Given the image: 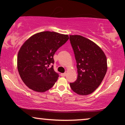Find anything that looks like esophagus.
<instances>
[{"mask_svg":"<svg viewBox=\"0 0 125 125\" xmlns=\"http://www.w3.org/2000/svg\"><path fill=\"white\" fill-rule=\"evenodd\" d=\"M66 74H67L66 73H61V75L62 76L64 77V76H66Z\"/></svg>","mask_w":125,"mask_h":125,"instance_id":"esophagus-1","label":"esophagus"}]
</instances>
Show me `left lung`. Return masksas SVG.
<instances>
[{"instance_id":"1","label":"left lung","mask_w":125,"mask_h":125,"mask_svg":"<svg viewBox=\"0 0 125 125\" xmlns=\"http://www.w3.org/2000/svg\"><path fill=\"white\" fill-rule=\"evenodd\" d=\"M77 69V78L70 83L71 89L80 95L91 94L99 86L107 72V58L95 43L81 35H70Z\"/></svg>"}]
</instances>
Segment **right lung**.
I'll use <instances>...</instances> for the list:
<instances>
[{
    "label": "right lung",
    "mask_w": 125,
    "mask_h": 125,
    "mask_svg": "<svg viewBox=\"0 0 125 125\" xmlns=\"http://www.w3.org/2000/svg\"><path fill=\"white\" fill-rule=\"evenodd\" d=\"M67 35L54 31L37 33L26 40L18 54L17 66L21 80L29 88L44 92L53 87L59 74L54 71L53 55L69 39Z\"/></svg>",
    "instance_id": "1"
}]
</instances>
